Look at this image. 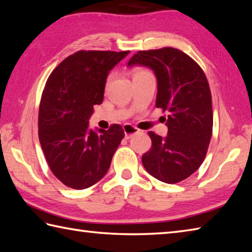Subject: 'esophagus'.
<instances>
[{
    "instance_id": "esophagus-1",
    "label": "esophagus",
    "mask_w": 252,
    "mask_h": 252,
    "mask_svg": "<svg viewBox=\"0 0 252 252\" xmlns=\"http://www.w3.org/2000/svg\"><path fill=\"white\" fill-rule=\"evenodd\" d=\"M123 130H125V134H126L125 137L126 138V140H129V138H131L133 135L140 132V130H138L136 126H131V125H129V123H126V125L123 126Z\"/></svg>"
}]
</instances>
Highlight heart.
<instances>
[{
    "label": "heart",
    "mask_w": 252,
    "mask_h": 252,
    "mask_svg": "<svg viewBox=\"0 0 252 252\" xmlns=\"http://www.w3.org/2000/svg\"><path fill=\"white\" fill-rule=\"evenodd\" d=\"M144 73H149V71L144 68H135L134 70H133V77L140 76V74H144Z\"/></svg>",
    "instance_id": "heart-1"
}]
</instances>
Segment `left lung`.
<instances>
[{
  "mask_svg": "<svg viewBox=\"0 0 252 252\" xmlns=\"http://www.w3.org/2000/svg\"><path fill=\"white\" fill-rule=\"evenodd\" d=\"M135 63L156 73V107L169 112L167 136L148 132L152 147L143 155V165L159 181L179 183L200 167L211 140L212 97L207 77L191 57L173 47L138 51L127 65Z\"/></svg>",
  "mask_w": 252,
  "mask_h": 252,
  "instance_id": "left-lung-1",
  "label": "left lung"
}]
</instances>
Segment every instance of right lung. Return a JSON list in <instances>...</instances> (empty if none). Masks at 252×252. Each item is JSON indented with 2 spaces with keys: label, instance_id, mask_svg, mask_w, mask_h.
Returning <instances> with one entry per match:
<instances>
[{
  "label": "right lung",
  "instance_id": "right-lung-1",
  "mask_svg": "<svg viewBox=\"0 0 252 252\" xmlns=\"http://www.w3.org/2000/svg\"><path fill=\"white\" fill-rule=\"evenodd\" d=\"M129 51H78L50 74L42 92L39 140L47 164L63 185L84 189L107 173L125 137L120 125L89 129L93 106L101 104L109 70Z\"/></svg>",
  "mask_w": 252,
  "mask_h": 252
}]
</instances>
